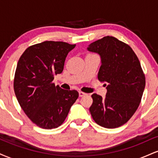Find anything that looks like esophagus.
<instances>
[{"mask_svg": "<svg viewBox=\"0 0 158 158\" xmlns=\"http://www.w3.org/2000/svg\"><path fill=\"white\" fill-rule=\"evenodd\" d=\"M79 97H84V96L86 95V94L84 93V92H82V91H79Z\"/></svg>", "mask_w": 158, "mask_h": 158, "instance_id": "34e87169", "label": "esophagus"}]
</instances>
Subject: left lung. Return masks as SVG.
Masks as SVG:
<instances>
[{
  "label": "left lung",
  "instance_id": "1",
  "mask_svg": "<svg viewBox=\"0 0 158 158\" xmlns=\"http://www.w3.org/2000/svg\"><path fill=\"white\" fill-rule=\"evenodd\" d=\"M101 57L98 79L106 82V97L91 95L90 112L100 126L115 128L126 123L138 108L146 85L140 63L131 47L113 36H106L88 48Z\"/></svg>",
  "mask_w": 158,
  "mask_h": 158
}]
</instances>
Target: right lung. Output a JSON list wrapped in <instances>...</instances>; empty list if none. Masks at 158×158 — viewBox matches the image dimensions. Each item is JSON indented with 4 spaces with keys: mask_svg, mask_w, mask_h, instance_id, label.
Returning a JSON list of instances; mask_svg holds the SVG:
<instances>
[{
    "mask_svg": "<svg viewBox=\"0 0 158 158\" xmlns=\"http://www.w3.org/2000/svg\"><path fill=\"white\" fill-rule=\"evenodd\" d=\"M76 44L46 41L26 49L20 57L14 90L24 113L44 129L60 126L79 97L76 90H64L52 81L63 71L65 59Z\"/></svg>",
    "mask_w": 158,
    "mask_h": 158,
    "instance_id": "obj_1",
    "label": "right lung"
}]
</instances>
